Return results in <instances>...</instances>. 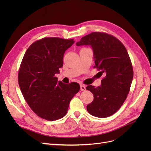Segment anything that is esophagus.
<instances>
[{
	"label": "esophagus",
	"mask_w": 151,
	"mask_h": 151,
	"mask_svg": "<svg viewBox=\"0 0 151 151\" xmlns=\"http://www.w3.org/2000/svg\"><path fill=\"white\" fill-rule=\"evenodd\" d=\"M81 91H85L86 90V86L84 84H81Z\"/></svg>",
	"instance_id": "1"
}]
</instances>
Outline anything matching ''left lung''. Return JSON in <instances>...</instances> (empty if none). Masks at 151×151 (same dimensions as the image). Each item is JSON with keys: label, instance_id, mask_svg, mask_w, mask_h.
Masks as SVG:
<instances>
[{"label": "left lung", "instance_id": "8db88e82", "mask_svg": "<svg viewBox=\"0 0 151 151\" xmlns=\"http://www.w3.org/2000/svg\"><path fill=\"white\" fill-rule=\"evenodd\" d=\"M76 45L91 46L94 67L100 70L101 76L104 75L100 86L86 87L94 96L92 103L87 105V110L98 118L113 115L125 101L133 79V67L126 48L115 36L102 32L84 36Z\"/></svg>", "mask_w": 151, "mask_h": 151}]
</instances>
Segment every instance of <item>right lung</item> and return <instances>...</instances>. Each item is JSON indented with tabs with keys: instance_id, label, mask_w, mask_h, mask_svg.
<instances>
[{
	"instance_id": "add662e5",
	"label": "right lung",
	"mask_w": 151,
	"mask_h": 151,
	"mask_svg": "<svg viewBox=\"0 0 151 151\" xmlns=\"http://www.w3.org/2000/svg\"><path fill=\"white\" fill-rule=\"evenodd\" d=\"M74 42V39L43 38L32 43L22 58L18 73L19 88L31 109L43 119L63 118L80 90L78 83L64 84L55 76L63 66L64 53Z\"/></svg>"
}]
</instances>
